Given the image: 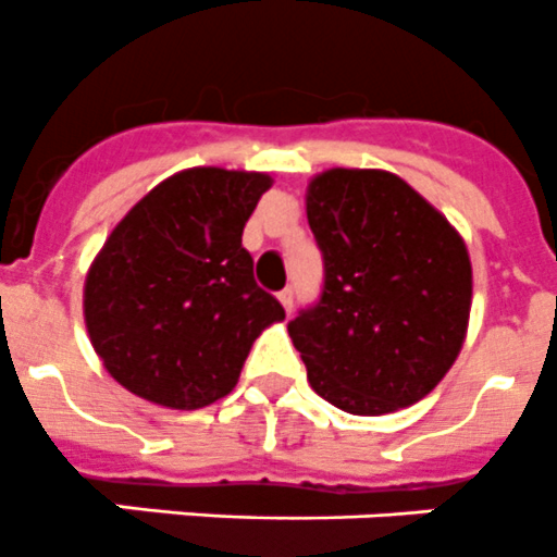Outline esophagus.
<instances>
[{
	"mask_svg": "<svg viewBox=\"0 0 557 557\" xmlns=\"http://www.w3.org/2000/svg\"><path fill=\"white\" fill-rule=\"evenodd\" d=\"M278 300H282V306H284V309H287V314L289 312H293V300H295V293H293V289H282V293H278Z\"/></svg>",
	"mask_w": 557,
	"mask_h": 557,
	"instance_id": "1",
	"label": "esophagus"
}]
</instances>
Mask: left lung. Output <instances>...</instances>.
Segmentation results:
<instances>
[{"label": "left lung", "instance_id": "obj_1", "mask_svg": "<svg viewBox=\"0 0 557 557\" xmlns=\"http://www.w3.org/2000/svg\"><path fill=\"white\" fill-rule=\"evenodd\" d=\"M323 293L287 331L309 384L348 414L422 400L463 345L472 264L461 234L386 171L331 168L306 190Z\"/></svg>", "mask_w": 557, "mask_h": 557}]
</instances>
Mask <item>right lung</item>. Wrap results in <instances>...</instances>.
<instances>
[{
  "label": "right lung",
  "mask_w": 557,
  "mask_h": 557,
  "mask_svg": "<svg viewBox=\"0 0 557 557\" xmlns=\"http://www.w3.org/2000/svg\"><path fill=\"white\" fill-rule=\"evenodd\" d=\"M268 187V173L190 168L112 228L85 278V325L132 395L182 411L221 400L253 339L284 320L243 248Z\"/></svg>",
  "instance_id": "add662e5"
}]
</instances>
